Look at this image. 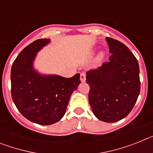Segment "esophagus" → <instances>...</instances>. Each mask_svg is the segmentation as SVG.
<instances>
[{
  "instance_id": "34e87169",
  "label": "esophagus",
  "mask_w": 153,
  "mask_h": 153,
  "mask_svg": "<svg viewBox=\"0 0 153 153\" xmlns=\"http://www.w3.org/2000/svg\"><path fill=\"white\" fill-rule=\"evenodd\" d=\"M80 81L82 83H83V82L86 81V74H85L84 73H82V74H80Z\"/></svg>"
}]
</instances>
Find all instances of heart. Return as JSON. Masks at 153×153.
<instances>
[{"label":"heart","instance_id":"1","mask_svg":"<svg viewBox=\"0 0 153 153\" xmlns=\"http://www.w3.org/2000/svg\"><path fill=\"white\" fill-rule=\"evenodd\" d=\"M102 57V53H100V54L99 55V56H98V59H101V58Z\"/></svg>","mask_w":153,"mask_h":153}]
</instances>
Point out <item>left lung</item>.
<instances>
[{
    "instance_id": "left-lung-1",
    "label": "left lung",
    "mask_w": 153,
    "mask_h": 153,
    "mask_svg": "<svg viewBox=\"0 0 153 153\" xmlns=\"http://www.w3.org/2000/svg\"><path fill=\"white\" fill-rule=\"evenodd\" d=\"M112 55L109 61L86 73L89 103L98 120L115 123L125 118L140 92V67L136 58L120 41L106 37Z\"/></svg>"
}]
</instances>
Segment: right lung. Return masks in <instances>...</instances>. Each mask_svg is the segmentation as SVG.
Returning a JSON list of instances; mask_svg holds the SVG:
<instances>
[{
  "mask_svg": "<svg viewBox=\"0 0 153 153\" xmlns=\"http://www.w3.org/2000/svg\"><path fill=\"white\" fill-rule=\"evenodd\" d=\"M50 43V39H40L29 44L17 56L10 72L11 96L16 107L28 120L44 126L63 118L70 96L80 83L79 74L65 78L35 70L37 53Z\"/></svg>",
  "mask_w": 153,
  "mask_h": 153,
  "instance_id": "add662e5",
  "label": "right lung"
}]
</instances>
